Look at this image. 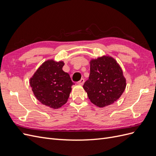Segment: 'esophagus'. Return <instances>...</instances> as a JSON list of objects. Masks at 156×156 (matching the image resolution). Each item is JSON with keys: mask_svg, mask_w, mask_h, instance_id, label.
Listing matches in <instances>:
<instances>
[{"mask_svg": "<svg viewBox=\"0 0 156 156\" xmlns=\"http://www.w3.org/2000/svg\"><path fill=\"white\" fill-rule=\"evenodd\" d=\"M84 79H81L79 81L77 82V83L79 84H81V85H83V84H84Z\"/></svg>", "mask_w": 156, "mask_h": 156, "instance_id": "34e87169", "label": "esophagus"}]
</instances>
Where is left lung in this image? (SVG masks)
<instances>
[{"label": "left lung", "mask_w": 156, "mask_h": 156, "mask_svg": "<svg viewBox=\"0 0 156 156\" xmlns=\"http://www.w3.org/2000/svg\"><path fill=\"white\" fill-rule=\"evenodd\" d=\"M126 86L123 72L114 58L102 56L90 61V73L83 88L94 105L103 107L112 104L121 96Z\"/></svg>", "instance_id": "obj_1"}]
</instances>
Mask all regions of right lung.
I'll use <instances>...</instances> for the list:
<instances>
[{
  "label": "right lung",
  "instance_id": "1",
  "mask_svg": "<svg viewBox=\"0 0 156 156\" xmlns=\"http://www.w3.org/2000/svg\"><path fill=\"white\" fill-rule=\"evenodd\" d=\"M64 65L62 61H46L30 79L32 90L37 100L53 108H58L67 102L74 84L69 75L62 70Z\"/></svg>",
  "mask_w": 156,
  "mask_h": 156
}]
</instances>
